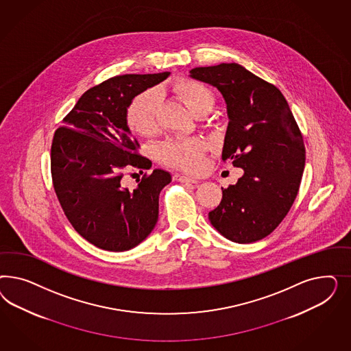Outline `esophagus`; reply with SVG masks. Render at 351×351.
<instances>
[{
    "instance_id": "1",
    "label": "esophagus",
    "mask_w": 351,
    "mask_h": 351,
    "mask_svg": "<svg viewBox=\"0 0 351 351\" xmlns=\"http://www.w3.org/2000/svg\"><path fill=\"white\" fill-rule=\"evenodd\" d=\"M173 178H175V180L179 181V182H186V184H197L198 182L197 179H193V178H189V176L181 175V173H176Z\"/></svg>"
}]
</instances>
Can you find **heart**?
<instances>
[{"label": "heart", "instance_id": "obj_1", "mask_svg": "<svg viewBox=\"0 0 351 351\" xmlns=\"http://www.w3.org/2000/svg\"><path fill=\"white\" fill-rule=\"evenodd\" d=\"M171 93L186 106L194 116L210 112L215 104V95L208 86L191 78H181L172 82ZM160 97L154 90H149L136 96L128 108L126 121L128 128L141 136L152 135L157 128ZM207 144L202 138L172 140L162 144L158 150L163 163L182 170L201 169L203 154Z\"/></svg>", "mask_w": 351, "mask_h": 351}]
</instances>
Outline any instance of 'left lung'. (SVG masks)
<instances>
[{"label":"left lung","instance_id":"1","mask_svg":"<svg viewBox=\"0 0 351 351\" xmlns=\"http://www.w3.org/2000/svg\"><path fill=\"white\" fill-rule=\"evenodd\" d=\"M191 78L216 87L229 123L223 160L243 176L223 189L208 213L213 228L235 243L265 238L286 217L305 167V145L287 100L276 86L237 63L191 69Z\"/></svg>","mask_w":351,"mask_h":351}]
</instances>
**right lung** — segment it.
Returning a JSON list of instances; mask_svg holds the SVG:
<instances>
[{
    "label": "right lung",
    "mask_w": 351,
    "mask_h": 351,
    "mask_svg": "<svg viewBox=\"0 0 351 351\" xmlns=\"http://www.w3.org/2000/svg\"><path fill=\"white\" fill-rule=\"evenodd\" d=\"M170 72L123 75L91 87L55 131L51 145L53 189L75 232L91 245L122 252L141 243L158 221L160 193L170 172L156 169L134 191L121 185L128 166L148 169L136 153L128 121L130 103ZM143 172V171H141Z\"/></svg>",
    "instance_id": "obj_1"
}]
</instances>
